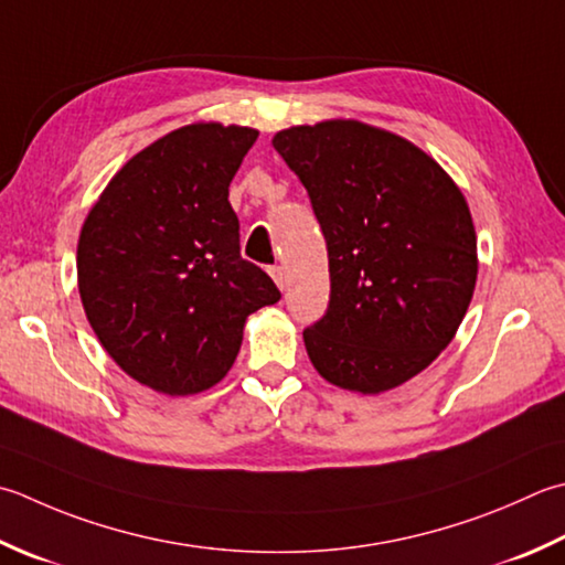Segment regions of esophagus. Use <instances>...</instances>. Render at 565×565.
I'll return each instance as SVG.
<instances>
[{
	"label": "esophagus",
	"mask_w": 565,
	"mask_h": 565,
	"mask_svg": "<svg viewBox=\"0 0 565 565\" xmlns=\"http://www.w3.org/2000/svg\"><path fill=\"white\" fill-rule=\"evenodd\" d=\"M269 274H271V279L276 281V286H279V289H284V286H286L284 269L281 267H269Z\"/></svg>",
	"instance_id": "1"
}]
</instances>
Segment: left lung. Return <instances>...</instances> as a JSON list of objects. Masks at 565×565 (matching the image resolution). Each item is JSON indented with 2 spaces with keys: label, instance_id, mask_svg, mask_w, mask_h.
Wrapping results in <instances>:
<instances>
[{
  "label": "left lung",
  "instance_id": "obj_1",
  "mask_svg": "<svg viewBox=\"0 0 565 565\" xmlns=\"http://www.w3.org/2000/svg\"><path fill=\"white\" fill-rule=\"evenodd\" d=\"M323 230L326 316L303 330L313 367L380 394L426 370L456 335L478 279L470 207L412 141L358 119L276 131Z\"/></svg>",
  "mask_w": 565,
  "mask_h": 565
}]
</instances>
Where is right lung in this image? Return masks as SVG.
Wrapping results in <instances>:
<instances>
[{
	"instance_id": "1",
	"label": "right lung",
	"mask_w": 565,
	"mask_h": 565,
	"mask_svg": "<svg viewBox=\"0 0 565 565\" xmlns=\"http://www.w3.org/2000/svg\"><path fill=\"white\" fill-rule=\"evenodd\" d=\"M259 131L195 121L115 173L77 239V289L97 340L131 380L169 396L217 384L249 313L281 298L239 254L230 181Z\"/></svg>"
}]
</instances>
